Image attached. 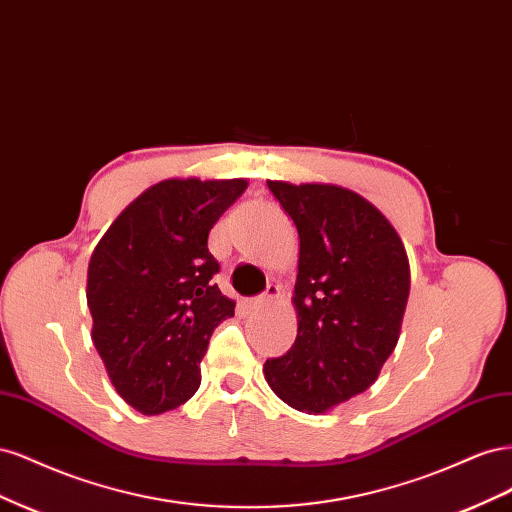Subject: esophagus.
<instances>
[{
    "label": "esophagus",
    "instance_id": "esophagus-1",
    "mask_svg": "<svg viewBox=\"0 0 512 512\" xmlns=\"http://www.w3.org/2000/svg\"><path fill=\"white\" fill-rule=\"evenodd\" d=\"M282 297V288L280 286H275V284H269L267 288H265V292L262 294H258V297L254 299V305H269V303H275L277 299Z\"/></svg>",
    "mask_w": 512,
    "mask_h": 512
}]
</instances>
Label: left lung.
<instances>
[{
    "label": "left lung",
    "mask_w": 512,
    "mask_h": 512,
    "mask_svg": "<svg viewBox=\"0 0 512 512\" xmlns=\"http://www.w3.org/2000/svg\"><path fill=\"white\" fill-rule=\"evenodd\" d=\"M299 232L292 348L265 363L275 395L327 412L367 391L393 354L410 292L395 228L359 194L337 185L267 181Z\"/></svg>",
    "instance_id": "8db88e82"
}]
</instances>
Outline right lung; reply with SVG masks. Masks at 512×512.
Returning a JSON list of instances; mask_svg holds the SVG:
<instances>
[{
	"label": "right lung",
	"mask_w": 512,
	"mask_h": 512,
	"mask_svg": "<svg viewBox=\"0 0 512 512\" xmlns=\"http://www.w3.org/2000/svg\"><path fill=\"white\" fill-rule=\"evenodd\" d=\"M247 181L168 179L123 211L96 245L87 271L91 339L115 391L143 414L185 404L200 361L235 301L213 284L220 262L209 230Z\"/></svg>",
	"instance_id": "add662e5"
}]
</instances>
